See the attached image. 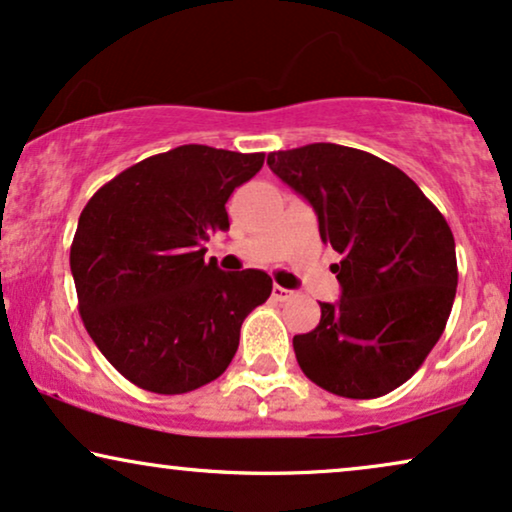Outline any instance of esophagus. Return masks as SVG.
Returning <instances> with one entry per match:
<instances>
[{
    "label": "esophagus",
    "mask_w": 512,
    "mask_h": 512,
    "mask_svg": "<svg viewBox=\"0 0 512 512\" xmlns=\"http://www.w3.org/2000/svg\"><path fill=\"white\" fill-rule=\"evenodd\" d=\"M274 297L276 300H288V297H293V290H288L283 286H274Z\"/></svg>",
    "instance_id": "1"
}]
</instances>
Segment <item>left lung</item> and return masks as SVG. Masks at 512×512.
Returning a JSON list of instances; mask_svg holds the SVG:
<instances>
[{
    "label": "left lung",
    "mask_w": 512,
    "mask_h": 512,
    "mask_svg": "<svg viewBox=\"0 0 512 512\" xmlns=\"http://www.w3.org/2000/svg\"><path fill=\"white\" fill-rule=\"evenodd\" d=\"M267 165L309 200L342 297L321 302L314 331L295 335L312 383L347 399L397 390L442 338L454 307L456 243L418 184L378 155L338 144L269 153Z\"/></svg>",
    "instance_id": "8db88e82"
}]
</instances>
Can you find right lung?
Returning <instances> with one entry per match:
<instances>
[{
    "instance_id": "add662e5",
    "label": "right lung",
    "mask_w": 512,
    "mask_h": 512,
    "mask_svg": "<svg viewBox=\"0 0 512 512\" xmlns=\"http://www.w3.org/2000/svg\"><path fill=\"white\" fill-rule=\"evenodd\" d=\"M264 153L189 144L151 155L84 205L70 245L84 328L141 390L184 394L234 359L243 319L267 302L260 269L226 274L203 243L229 229L226 200Z\"/></svg>"
}]
</instances>
